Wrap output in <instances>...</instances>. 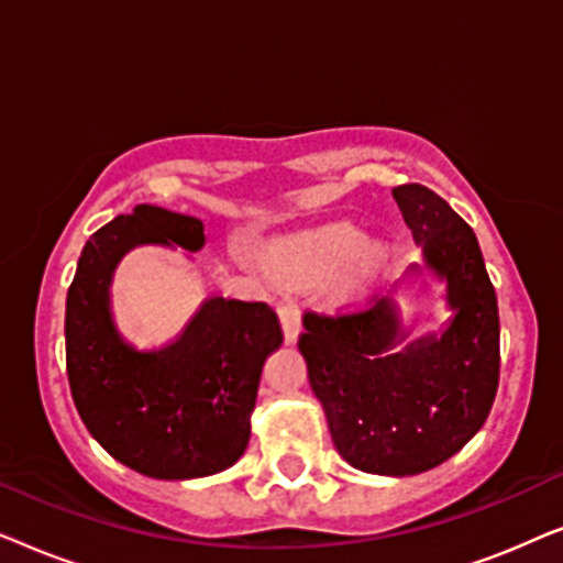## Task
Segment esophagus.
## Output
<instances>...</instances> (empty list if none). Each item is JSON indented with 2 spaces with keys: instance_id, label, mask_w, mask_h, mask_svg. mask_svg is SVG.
<instances>
[{
  "instance_id": "esophagus-1",
  "label": "esophagus",
  "mask_w": 563,
  "mask_h": 563,
  "mask_svg": "<svg viewBox=\"0 0 563 563\" xmlns=\"http://www.w3.org/2000/svg\"><path fill=\"white\" fill-rule=\"evenodd\" d=\"M276 314H279L287 343H295L299 330H302V307H299L291 297H282L279 302H276Z\"/></svg>"
}]
</instances>
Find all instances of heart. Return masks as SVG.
Instances as JSON below:
<instances>
[{
  "mask_svg": "<svg viewBox=\"0 0 563 563\" xmlns=\"http://www.w3.org/2000/svg\"><path fill=\"white\" fill-rule=\"evenodd\" d=\"M366 238L356 225L335 222L297 235L282 251V268L295 279H328L349 268L364 251Z\"/></svg>",
  "mask_w": 563,
  "mask_h": 563,
  "instance_id": "heart-1",
  "label": "heart"
}]
</instances>
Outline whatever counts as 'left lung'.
I'll return each instance as SVG.
<instances>
[{
	"label": "left lung",
	"instance_id": "8db88e82",
	"mask_svg": "<svg viewBox=\"0 0 563 563\" xmlns=\"http://www.w3.org/2000/svg\"><path fill=\"white\" fill-rule=\"evenodd\" d=\"M428 264L449 279L456 318L441 338L397 351L387 297L358 310L305 312L299 351L341 456L361 472H428L476 435L499 384V312L474 230L422 184L391 189Z\"/></svg>",
	"mask_w": 563,
	"mask_h": 563
}]
</instances>
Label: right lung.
<instances>
[{"instance_id": "add662e5", "label": "right lung", "mask_w": 563, "mask_h": 563, "mask_svg": "<svg viewBox=\"0 0 563 563\" xmlns=\"http://www.w3.org/2000/svg\"><path fill=\"white\" fill-rule=\"evenodd\" d=\"M199 251L197 218L141 205L84 245L66 295V374L84 426L99 445L153 479H191L233 466L249 445L264 361L279 349L266 302L214 295L164 349L122 341L110 318L112 268L135 245Z\"/></svg>"}]
</instances>
